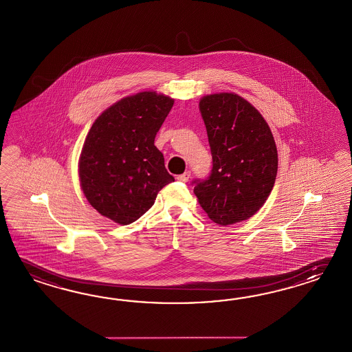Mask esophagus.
Returning a JSON list of instances; mask_svg holds the SVG:
<instances>
[{
  "mask_svg": "<svg viewBox=\"0 0 352 352\" xmlns=\"http://www.w3.org/2000/svg\"><path fill=\"white\" fill-rule=\"evenodd\" d=\"M190 176H191V172H184L182 175H179V176H177V180L181 181V182H188V181H189Z\"/></svg>",
  "mask_w": 352,
  "mask_h": 352,
  "instance_id": "1",
  "label": "esophagus"
}]
</instances>
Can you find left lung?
Returning <instances> with one entry per match:
<instances>
[{"instance_id": "8db88e82", "label": "left lung", "mask_w": 352, "mask_h": 352, "mask_svg": "<svg viewBox=\"0 0 352 352\" xmlns=\"http://www.w3.org/2000/svg\"><path fill=\"white\" fill-rule=\"evenodd\" d=\"M199 106L213 160L209 176L191 182L199 204L219 225L248 219L265 203L277 176L271 129L234 93L207 96Z\"/></svg>"}]
</instances>
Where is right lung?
<instances>
[{"instance_id":"right-lung-1","label":"right lung","mask_w":352,"mask_h":352,"mask_svg":"<svg viewBox=\"0 0 352 352\" xmlns=\"http://www.w3.org/2000/svg\"><path fill=\"white\" fill-rule=\"evenodd\" d=\"M172 106L171 98L143 91L115 103L93 124L81 151L79 176L85 198L102 216L130 225L175 181L154 145Z\"/></svg>"}]
</instances>
